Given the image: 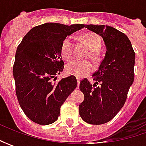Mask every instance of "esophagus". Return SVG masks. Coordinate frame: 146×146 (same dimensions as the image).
Segmentation results:
<instances>
[{
    "mask_svg": "<svg viewBox=\"0 0 146 146\" xmlns=\"http://www.w3.org/2000/svg\"><path fill=\"white\" fill-rule=\"evenodd\" d=\"M80 80L77 78V84H78V86H79V84H80Z\"/></svg>",
    "mask_w": 146,
    "mask_h": 146,
    "instance_id": "esophagus-1",
    "label": "esophagus"
}]
</instances>
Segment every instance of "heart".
Instances as JSON below:
<instances>
[{
  "instance_id": "obj_1",
  "label": "heart",
  "mask_w": 146,
  "mask_h": 146,
  "mask_svg": "<svg viewBox=\"0 0 146 146\" xmlns=\"http://www.w3.org/2000/svg\"><path fill=\"white\" fill-rule=\"evenodd\" d=\"M81 40L92 51L98 50L102 40L98 35L94 33H86L81 36ZM61 54L62 57L68 61L72 58L73 54V38L71 36H67L64 39L61 45ZM93 70V65L89 62L86 61H80V60H73L67 63L66 66V71L67 74L75 76L78 78H82L87 76Z\"/></svg>"
}]
</instances>
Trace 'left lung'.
I'll use <instances>...</instances> for the list:
<instances>
[{
	"label": "left lung",
	"instance_id": "8db88e82",
	"mask_svg": "<svg viewBox=\"0 0 146 146\" xmlns=\"http://www.w3.org/2000/svg\"><path fill=\"white\" fill-rule=\"evenodd\" d=\"M89 31L103 39L106 52L98 70L80 81L84 100L79 106L82 119L90 124H103L110 121L125 103L130 86L134 81L135 52L125 34L112 27L86 25Z\"/></svg>",
	"mask_w": 146,
	"mask_h": 146
}]
</instances>
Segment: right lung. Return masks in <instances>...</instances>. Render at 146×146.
I'll return each mask as SVG.
<instances>
[{"label": "right lung", "mask_w": 146, "mask_h": 146, "mask_svg": "<svg viewBox=\"0 0 146 146\" xmlns=\"http://www.w3.org/2000/svg\"><path fill=\"white\" fill-rule=\"evenodd\" d=\"M84 27L47 23L31 28L18 46L13 66L16 95L24 114L34 123L40 125L54 123L58 119L61 106L77 87L74 76L58 83H53L52 79L64 68L62 41Z\"/></svg>", "instance_id": "obj_1"}]
</instances>
